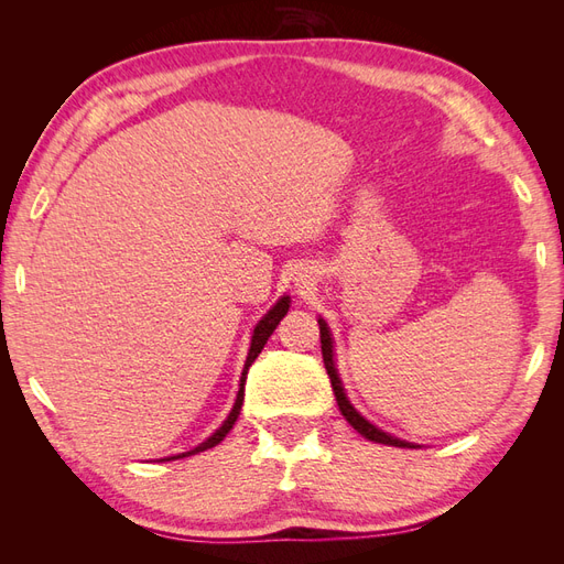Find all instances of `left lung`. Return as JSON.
Here are the masks:
<instances>
[{"instance_id":"8db88e82","label":"left lung","mask_w":564,"mask_h":564,"mask_svg":"<svg viewBox=\"0 0 564 564\" xmlns=\"http://www.w3.org/2000/svg\"><path fill=\"white\" fill-rule=\"evenodd\" d=\"M319 324V344H322V360H324V367H327V373H329V381H332V388H334V395H336V402H338V409L340 414L346 416V421L352 425V429L360 433L362 437L371 440V442H379V445H390V447H409L414 449L416 445L414 442H404L400 437H392L388 433H383L381 429H377V425L369 423L357 409L350 404V400L346 398V390H344V383H340L338 379V371H336V362H334V340H332V332L327 327V322H324L322 317L317 319Z\"/></svg>"}]
</instances>
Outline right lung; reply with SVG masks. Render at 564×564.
Wrapping results in <instances>:
<instances>
[{"label":"right lung","instance_id":"right-lung-1","mask_svg":"<svg viewBox=\"0 0 564 564\" xmlns=\"http://www.w3.org/2000/svg\"><path fill=\"white\" fill-rule=\"evenodd\" d=\"M289 296H282L275 305H272V308L263 315V319L256 324L253 327V336H251V348H249V355H247V362H245V369H242V379H240V390H237V400H235V404H232V409H230V414H228V419L220 423V429L212 435V437H207L202 442V445H197L195 449H191V452H185V454H176V456H166V458H162V460H172V458H183V456H193V454H199V452H204V449H212V447H216L220 440H224L228 433H230V429L235 425V421H237V416H240V412H242V402H245V381H247V371H249V367L253 365V360L256 357H259V352L263 350V346L268 344V338H270V334L275 332V327L280 324V319L286 315V311H289Z\"/></svg>","mask_w":564,"mask_h":564}]
</instances>
